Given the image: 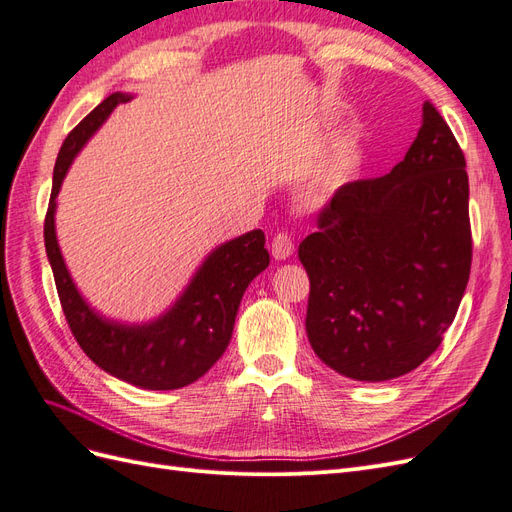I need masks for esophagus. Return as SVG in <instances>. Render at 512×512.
Wrapping results in <instances>:
<instances>
[{
    "label": "esophagus",
    "instance_id": "1",
    "mask_svg": "<svg viewBox=\"0 0 512 512\" xmlns=\"http://www.w3.org/2000/svg\"><path fill=\"white\" fill-rule=\"evenodd\" d=\"M294 252V243L292 239L286 235V232H277L271 241V254L275 260H286L290 258Z\"/></svg>",
    "mask_w": 512,
    "mask_h": 512
}]
</instances>
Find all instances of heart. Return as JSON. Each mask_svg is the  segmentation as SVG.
<instances>
[{"label": "heart", "mask_w": 512, "mask_h": 512, "mask_svg": "<svg viewBox=\"0 0 512 512\" xmlns=\"http://www.w3.org/2000/svg\"><path fill=\"white\" fill-rule=\"evenodd\" d=\"M354 175H356L354 156H350V153H342V156H335L333 160L324 162L316 170L307 183V192L316 200H329L339 190H344L346 185L354 179Z\"/></svg>", "instance_id": "obj_1"}]
</instances>
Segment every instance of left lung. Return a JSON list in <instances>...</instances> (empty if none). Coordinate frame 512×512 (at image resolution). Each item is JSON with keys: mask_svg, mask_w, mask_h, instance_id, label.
I'll use <instances>...</instances> for the list:
<instances>
[{"mask_svg": "<svg viewBox=\"0 0 512 512\" xmlns=\"http://www.w3.org/2000/svg\"><path fill=\"white\" fill-rule=\"evenodd\" d=\"M468 196L463 151L425 102L406 158L339 190L299 245L312 286L305 331L324 365L384 382L438 350L470 277Z\"/></svg>", "mask_w": 512, "mask_h": 512, "instance_id": "8db88e82", "label": "left lung"}]
</instances>
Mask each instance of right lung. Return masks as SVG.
Wrapping results in <instances>:
<instances>
[{"label":"right lung","mask_w":512,"mask_h":512,"mask_svg":"<svg viewBox=\"0 0 512 512\" xmlns=\"http://www.w3.org/2000/svg\"><path fill=\"white\" fill-rule=\"evenodd\" d=\"M132 98V94L115 91L61 145L44 220V247L70 331L89 359L106 374L138 389L173 391L196 382L218 363L235 329L243 292L269 267V252L260 228L213 247L166 312L147 322L106 318L87 303L72 280L57 241V194L89 138L119 104Z\"/></svg>","instance_id":"obj_1"}]
</instances>
